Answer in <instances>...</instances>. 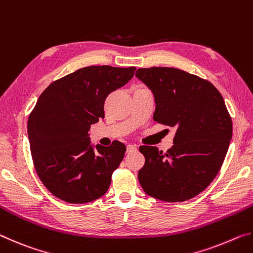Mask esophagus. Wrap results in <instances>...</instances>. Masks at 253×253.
Masks as SVG:
<instances>
[{
    "mask_svg": "<svg viewBox=\"0 0 253 253\" xmlns=\"http://www.w3.org/2000/svg\"><path fill=\"white\" fill-rule=\"evenodd\" d=\"M137 149V147H136V145H131V144H129V145H127V153H131V152H135Z\"/></svg>",
    "mask_w": 253,
    "mask_h": 253,
    "instance_id": "34e87169",
    "label": "esophagus"
}]
</instances>
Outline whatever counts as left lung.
Returning <instances> with one entry per match:
<instances>
[{"instance_id": "8db88e82", "label": "left lung", "mask_w": 253, "mask_h": 253, "mask_svg": "<svg viewBox=\"0 0 253 253\" xmlns=\"http://www.w3.org/2000/svg\"><path fill=\"white\" fill-rule=\"evenodd\" d=\"M135 76L153 92L154 121L176 127L166 154L156 146L139 147L145 156L140 185L166 202L194 198L219 173L232 138L223 97L210 81L175 68H140Z\"/></svg>"}]
</instances>
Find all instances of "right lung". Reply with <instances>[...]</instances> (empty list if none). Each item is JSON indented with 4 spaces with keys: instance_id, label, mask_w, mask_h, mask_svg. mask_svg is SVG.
Segmentation results:
<instances>
[{
    "instance_id": "right-lung-1",
    "label": "right lung",
    "mask_w": 253,
    "mask_h": 253,
    "mask_svg": "<svg viewBox=\"0 0 253 253\" xmlns=\"http://www.w3.org/2000/svg\"><path fill=\"white\" fill-rule=\"evenodd\" d=\"M135 67L90 66L53 81L41 93L28 121L37 174L58 199L81 204L101 198L126 146L114 140L93 147L88 131L105 117L109 93L129 81Z\"/></svg>"
}]
</instances>
